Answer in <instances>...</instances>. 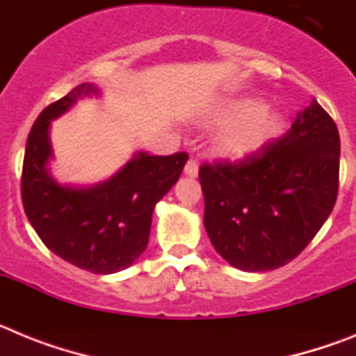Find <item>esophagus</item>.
Here are the masks:
<instances>
[{
    "mask_svg": "<svg viewBox=\"0 0 356 356\" xmlns=\"http://www.w3.org/2000/svg\"><path fill=\"white\" fill-rule=\"evenodd\" d=\"M185 175L197 176V162L194 159H191L187 163H185Z\"/></svg>",
    "mask_w": 356,
    "mask_h": 356,
    "instance_id": "1",
    "label": "esophagus"
}]
</instances>
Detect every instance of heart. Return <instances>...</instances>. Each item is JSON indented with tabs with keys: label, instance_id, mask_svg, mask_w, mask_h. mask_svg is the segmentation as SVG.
I'll use <instances>...</instances> for the list:
<instances>
[{
	"label": "heart",
	"instance_id": "heart-1",
	"mask_svg": "<svg viewBox=\"0 0 356 356\" xmlns=\"http://www.w3.org/2000/svg\"><path fill=\"white\" fill-rule=\"evenodd\" d=\"M219 122H235L219 140V149L226 156L242 159L266 146L282 130L284 119L278 110L262 106L259 99L242 97L226 103L219 114Z\"/></svg>",
	"mask_w": 356,
	"mask_h": 356
}]
</instances>
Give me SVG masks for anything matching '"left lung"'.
<instances>
[{
    "instance_id": "8db88e82",
    "label": "left lung",
    "mask_w": 356,
    "mask_h": 356,
    "mask_svg": "<svg viewBox=\"0 0 356 356\" xmlns=\"http://www.w3.org/2000/svg\"><path fill=\"white\" fill-rule=\"evenodd\" d=\"M341 139L316 99L291 130L241 160L201 163L212 246L242 271H273L294 260L332 213L339 194Z\"/></svg>"
}]
</instances>
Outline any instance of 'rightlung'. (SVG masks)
Wrapping results in <instances>:
<instances>
[{
    "label": "right lung",
    "instance_id": "1",
    "mask_svg": "<svg viewBox=\"0 0 356 356\" xmlns=\"http://www.w3.org/2000/svg\"><path fill=\"white\" fill-rule=\"evenodd\" d=\"M87 94L81 83L39 114L26 140L21 197L28 221L48 250L94 275H112L139 259L149 241L155 205L178 181L188 155L137 153L108 181L89 188L62 187L51 178L48 160L49 121Z\"/></svg>",
    "mask_w": 356,
    "mask_h": 356
}]
</instances>
